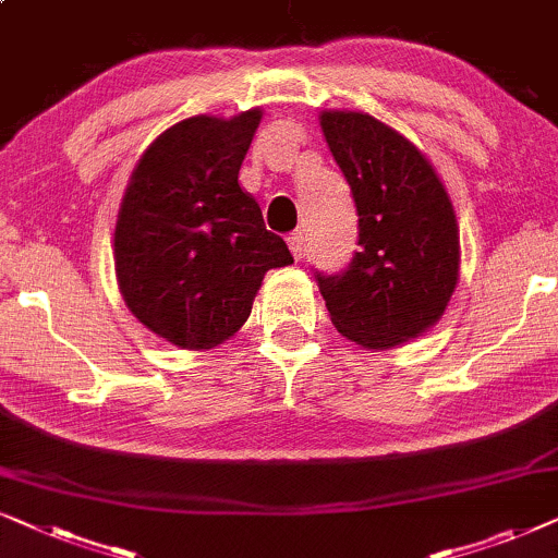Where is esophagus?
<instances>
[{
	"instance_id": "esophagus-1",
	"label": "esophagus",
	"mask_w": 558,
	"mask_h": 558,
	"mask_svg": "<svg viewBox=\"0 0 558 558\" xmlns=\"http://www.w3.org/2000/svg\"><path fill=\"white\" fill-rule=\"evenodd\" d=\"M288 247H291L295 259H301L303 252H306V236H303V232L288 234Z\"/></svg>"
}]
</instances>
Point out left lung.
Masks as SVG:
<instances>
[{"label":"left lung","instance_id":"left-lung-1","mask_svg":"<svg viewBox=\"0 0 558 558\" xmlns=\"http://www.w3.org/2000/svg\"><path fill=\"white\" fill-rule=\"evenodd\" d=\"M322 130L356 209L341 272H316L331 322L367 349H390L439 322L459 278L449 193L403 135L362 111H324Z\"/></svg>","mask_w":558,"mask_h":558}]
</instances>
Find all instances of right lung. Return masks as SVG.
I'll list each match as a JSON object with an SVG mask.
<instances>
[{"label": "right lung", "instance_id": "1", "mask_svg": "<svg viewBox=\"0 0 558 558\" xmlns=\"http://www.w3.org/2000/svg\"><path fill=\"white\" fill-rule=\"evenodd\" d=\"M259 117L183 119L147 147L122 198L119 291L147 329L181 349H211L240 331L265 272L293 263L236 181Z\"/></svg>", "mask_w": 558, "mask_h": 558}]
</instances>
